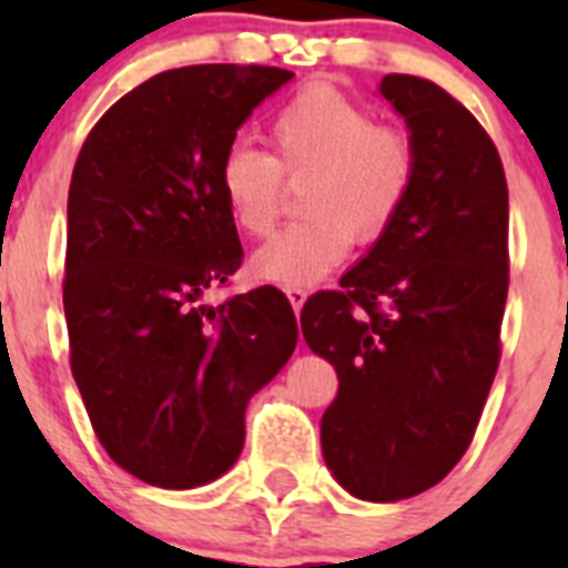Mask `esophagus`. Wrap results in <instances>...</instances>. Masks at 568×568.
Segmentation results:
<instances>
[{
	"label": "esophagus",
	"instance_id": "1",
	"mask_svg": "<svg viewBox=\"0 0 568 568\" xmlns=\"http://www.w3.org/2000/svg\"><path fill=\"white\" fill-rule=\"evenodd\" d=\"M287 298L290 304H293V310L298 313L301 307H304V301H307V290H301V287H290L287 290Z\"/></svg>",
	"mask_w": 568,
	"mask_h": 568
}]
</instances>
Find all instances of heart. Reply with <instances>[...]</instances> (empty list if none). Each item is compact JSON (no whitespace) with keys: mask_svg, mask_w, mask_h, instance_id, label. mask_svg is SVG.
Masks as SVG:
<instances>
[{"mask_svg":"<svg viewBox=\"0 0 568 568\" xmlns=\"http://www.w3.org/2000/svg\"><path fill=\"white\" fill-rule=\"evenodd\" d=\"M273 155L233 144L219 164V193L235 227L267 235L284 207V179L301 182L307 219L290 224L253 255V273L278 287H310L361 241L393 227L413 193L409 135L333 84H310L270 122Z\"/></svg>","mask_w":568,"mask_h":568,"instance_id":"1","label":"heart"}]
</instances>
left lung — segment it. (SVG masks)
<instances>
[{
	"label": "left lung",
	"mask_w": 568,
	"mask_h": 568,
	"mask_svg": "<svg viewBox=\"0 0 568 568\" xmlns=\"http://www.w3.org/2000/svg\"><path fill=\"white\" fill-rule=\"evenodd\" d=\"M406 119L413 193L395 224L301 310V333L338 373L321 418L335 480L361 500L413 498L469 449L498 373L509 293V190L495 142L429 79L389 73Z\"/></svg>",
	"instance_id": "1"
}]
</instances>
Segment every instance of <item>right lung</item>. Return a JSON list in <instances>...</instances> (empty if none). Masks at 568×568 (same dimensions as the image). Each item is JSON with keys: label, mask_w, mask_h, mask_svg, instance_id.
I'll return each mask as SVG.
<instances>
[{"label": "right lung", "mask_w": 568, "mask_h": 568, "mask_svg": "<svg viewBox=\"0 0 568 568\" xmlns=\"http://www.w3.org/2000/svg\"><path fill=\"white\" fill-rule=\"evenodd\" d=\"M290 79L264 64L164 70L79 150L62 281L70 369L104 453L150 486L224 475L244 446L247 400L298 341L275 287L202 304L244 258L219 193L222 155Z\"/></svg>", "instance_id": "1"}]
</instances>
